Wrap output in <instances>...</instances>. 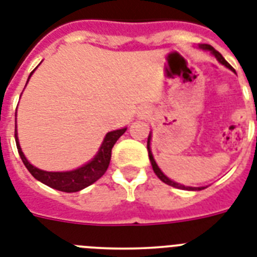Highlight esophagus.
I'll return each mask as SVG.
<instances>
[{"mask_svg": "<svg viewBox=\"0 0 257 257\" xmlns=\"http://www.w3.org/2000/svg\"><path fill=\"white\" fill-rule=\"evenodd\" d=\"M151 113V109L148 107V106H143L141 109V111H139V115L141 116H147L148 114Z\"/></svg>", "mask_w": 257, "mask_h": 257, "instance_id": "obj_1", "label": "esophagus"}]
</instances>
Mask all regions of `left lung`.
<instances>
[{
    "label": "left lung",
    "instance_id": "left-lung-1",
    "mask_svg": "<svg viewBox=\"0 0 257 257\" xmlns=\"http://www.w3.org/2000/svg\"><path fill=\"white\" fill-rule=\"evenodd\" d=\"M198 47L201 48V50L203 51H211V54L214 55V56L217 57V60L219 61L220 64H223L224 67H227L228 69H231V71H234L235 69L232 67H231L230 64H228L227 61L224 60V57L222 56V55L218 52V51L214 50L210 44H200ZM150 142H151V133H150V135H148V141H147V150H148V156H150V162H151V165H152V169H154V172L156 173V176H158L159 179L162 180L163 182H165V184H168V185L173 186V188H179V189H186V190H202L203 188H192V186H185V185H181V184H179V182H175V181H172L171 179H168L167 176L163 173L162 171H160V168L158 167V164H156V162H155V159H154V155H152L151 152V147H150Z\"/></svg>",
    "mask_w": 257,
    "mask_h": 257
}]
</instances>
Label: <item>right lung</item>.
Wrapping results in <instances>:
<instances>
[{
  "label": "right lung",
  "mask_w": 257,
  "mask_h": 257,
  "mask_svg": "<svg viewBox=\"0 0 257 257\" xmlns=\"http://www.w3.org/2000/svg\"><path fill=\"white\" fill-rule=\"evenodd\" d=\"M35 71V69H34ZM33 71V72H34ZM33 72L30 73L29 78L31 77ZM29 81V80H27ZM17 119V118H16ZM127 130V127L120 128V130L110 131L106 134L105 139H103L101 147H99L98 152L94 158L85 165H82L80 168L75 169V171L69 172H47L42 171V169L34 167L33 164H30L29 160L25 158L21 146H19L18 137H17V126H16V143L17 148H18V154L22 159L23 164L29 169L31 175L38 180V181L43 182L50 188H54L56 190L65 193H73L78 192V190L84 189L86 186L92 185L93 182H95L99 177H102L103 173L106 172L107 167L110 164V159H111V148L114 147L115 142L119 139Z\"/></svg>",
  "instance_id": "obj_1"
}]
</instances>
